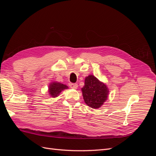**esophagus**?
Returning <instances> with one entry per match:
<instances>
[{
	"label": "esophagus",
	"mask_w": 156,
	"mask_h": 156,
	"mask_svg": "<svg viewBox=\"0 0 156 156\" xmlns=\"http://www.w3.org/2000/svg\"><path fill=\"white\" fill-rule=\"evenodd\" d=\"M69 86L72 89H77L78 87V84L76 83H69Z\"/></svg>",
	"instance_id": "esophagus-1"
}]
</instances>
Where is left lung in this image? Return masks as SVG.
Masks as SVG:
<instances>
[{
    "mask_svg": "<svg viewBox=\"0 0 156 156\" xmlns=\"http://www.w3.org/2000/svg\"><path fill=\"white\" fill-rule=\"evenodd\" d=\"M81 91L84 102L92 108H100L107 101L109 94L105 83L93 75H89L84 79V85Z\"/></svg>",
    "mask_w": 156,
    "mask_h": 156,
    "instance_id": "8db88e82",
    "label": "left lung"
}]
</instances>
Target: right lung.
Masks as SVG:
<instances>
[{
	"mask_svg": "<svg viewBox=\"0 0 156 156\" xmlns=\"http://www.w3.org/2000/svg\"><path fill=\"white\" fill-rule=\"evenodd\" d=\"M68 87L66 84L58 83L57 81H53L50 83L48 87V92L49 95L51 98L58 97L60 94L64 90L68 89Z\"/></svg>",
	"mask_w": 156,
	"mask_h": 156,
	"instance_id": "add662e5",
	"label": "right lung"
}]
</instances>
